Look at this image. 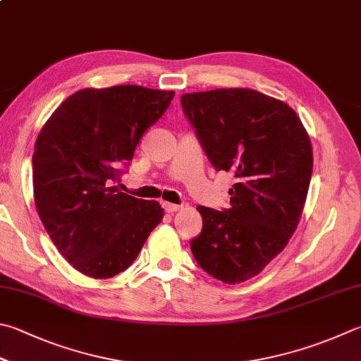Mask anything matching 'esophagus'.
<instances>
[{
  "label": "esophagus",
  "mask_w": 361,
  "mask_h": 361,
  "mask_svg": "<svg viewBox=\"0 0 361 361\" xmlns=\"http://www.w3.org/2000/svg\"><path fill=\"white\" fill-rule=\"evenodd\" d=\"M163 209H165L166 212L173 214V212H176V210L182 209V206H179V204H173V202H163Z\"/></svg>",
  "instance_id": "34e87169"
}]
</instances>
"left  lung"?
<instances>
[{"label": "left lung", "mask_w": 361, "mask_h": 361, "mask_svg": "<svg viewBox=\"0 0 361 361\" xmlns=\"http://www.w3.org/2000/svg\"><path fill=\"white\" fill-rule=\"evenodd\" d=\"M182 110L216 171H231V207L200 206L190 240L202 270L223 283L256 276L286 247L303 212L312 173L310 137L295 111L255 90L183 94Z\"/></svg>", "instance_id": "1"}]
</instances>
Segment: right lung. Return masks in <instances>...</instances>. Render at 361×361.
I'll use <instances>...</instances> for the list:
<instances>
[{
    "label": "right lung",
    "instance_id": "right-lung-1",
    "mask_svg": "<svg viewBox=\"0 0 361 361\" xmlns=\"http://www.w3.org/2000/svg\"><path fill=\"white\" fill-rule=\"evenodd\" d=\"M174 97L121 85L81 90L40 130L32 154L34 201L50 239L81 274L111 278L137 259L163 219L157 201L111 187Z\"/></svg>",
    "mask_w": 361,
    "mask_h": 361
}]
</instances>
